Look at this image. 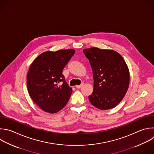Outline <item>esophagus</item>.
I'll return each mask as SVG.
<instances>
[{
  "instance_id": "34e87169",
  "label": "esophagus",
  "mask_w": 154,
  "mask_h": 154,
  "mask_svg": "<svg viewBox=\"0 0 154 154\" xmlns=\"http://www.w3.org/2000/svg\"><path fill=\"white\" fill-rule=\"evenodd\" d=\"M82 86H83V84H81V85H76L75 87H76V88H81Z\"/></svg>"
}]
</instances>
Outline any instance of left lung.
Wrapping results in <instances>:
<instances>
[{
	"label": "left lung",
	"mask_w": 154,
	"mask_h": 154,
	"mask_svg": "<svg viewBox=\"0 0 154 154\" xmlns=\"http://www.w3.org/2000/svg\"><path fill=\"white\" fill-rule=\"evenodd\" d=\"M88 59L94 79L93 91L88 96L95 107L106 110L123 99L129 85V72L123 57L116 51L91 48L83 50Z\"/></svg>",
	"instance_id": "obj_1"
}]
</instances>
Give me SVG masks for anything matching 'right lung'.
Here are the masks:
<instances>
[{
    "label": "right lung",
    "instance_id": "obj_1",
    "mask_svg": "<svg viewBox=\"0 0 154 154\" xmlns=\"http://www.w3.org/2000/svg\"><path fill=\"white\" fill-rule=\"evenodd\" d=\"M75 52L72 49L46 51L33 61L27 74V88L34 102L44 111L56 113L68 102L72 88L63 70Z\"/></svg>",
    "mask_w": 154,
    "mask_h": 154
}]
</instances>
